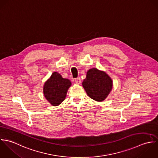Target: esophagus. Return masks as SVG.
<instances>
[{
  "label": "esophagus",
  "instance_id": "obj_1",
  "mask_svg": "<svg viewBox=\"0 0 158 158\" xmlns=\"http://www.w3.org/2000/svg\"><path fill=\"white\" fill-rule=\"evenodd\" d=\"M81 78L80 77H77V78H76L75 79V82L76 84H79L81 83Z\"/></svg>",
  "mask_w": 158,
  "mask_h": 158
}]
</instances>
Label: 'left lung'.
<instances>
[{"mask_svg":"<svg viewBox=\"0 0 158 158\" xmlns=\"http://www.w3.org/2000/svg\"><path fill=\"white\" fill-rule=\"evenodd\" d=\"M112 80L104 71L96 68L90 69L82 86L87 94L96 101H104L112 89Z\"/></svg>","mask_w":158,"mask_h":158,"instance_id":"obj_1","label":"left lung"}]
</instances>
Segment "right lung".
Instances as JSON below:
<instances>
[{
  "label": "right lung",
  "instance_id": "right-lung-1",
  "mask_svg": "<svg viewBox=\"0 0 158 158\" xmlns=\"http://www.w3.org/2000/svg\"><path fill=\"white\" fill-rule=\"evenodd\" d=\"M71 85V82L69 79H64L59 73L54 72L44 83V97L52 106H58L65 99L67 91Z\"/></svg>",
  "mask_w": 158,
  "mask_h": 158
}]
</instances>
